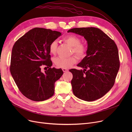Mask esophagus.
<instances>
[{
  "label": "esophagus",
  "mask_w": 132,
  "mask_h": 132,
  "mask_svg": "<svg viewBox=\"0 0 132 132\" xmlns=\"http://www.w3.org/2000/svg\"><path fill=\"white\" fill-rule=\"evenodd\" d=\"M62 71H63L64 72H66L68 71V70H67V69H66V68H62Z\"/></svg>",
  "instance_id": "obj_1"
}]
</instances>
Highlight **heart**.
<instances>
[{"instance_id": "1", "label": "heart", "mask_w": 132, "mask_h": 132, "mask_svg": "<svg viewBox=\"0 0 132 132\" xmlns=\"http://www.w3.org/2000/svg\"><path fill=\"white\" fill-rule=\"evenodd\" d=\"M64 40L67 43L72 46V53H75L79 58H84L86 55L87 48L84 44L80 43L81 40L77 36L73 35H70L65 36ZM58 46L57 40L52 41L49 45V51L51 53L54 54L56 52ZM77 61V59L74 55L65 58L63 57H58L55 58L54 62L58 67L63 68H68L75 64Z\"/></svg>"}]
</instances>
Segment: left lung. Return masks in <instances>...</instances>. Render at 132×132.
Listing matches in <instances>:
<instances>
[{
	"instance_id": "obj_1",
	"label": "left lung",
	"mask_w": 132,
	"mask_h": 132,
	"mask_svg": "<svg viewBox=\"0 0 132 132\" xmlns=\"http://www.w3.org/2000/svg\"><path fill=\"white\" fill-rule=\"evenodd\" d=\"M87 41V55L78 64L84 70L72 69L73 93L78 98L90 102L104 96L114 85L120 67L118 47L113 40L95 27L68 30Z\"/></svg>"
}]
</instances>
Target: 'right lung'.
I'll list each match as a JSON object with an SVG mask.
<instances>
[{
	"instance_id": "obj_1",
	"label": "right lung",
	"mask_w": 132,
	"mask_h": 132,
	"mask_svg": "<svg viewBox=\"0 0 132 132\" xmlns=\"http://www.w3.org/2000/svg\"><path fill=\"white\" fill-rule=\"evenodd\" d=\"M61 33L35 28L18 39L13 45L10 71L19 90L34 101H43L53 95L54 83L63 74L61 68H51L49 45ZM42 65L49 68L41 72Z\"/></svg>"
}]
</instances>
